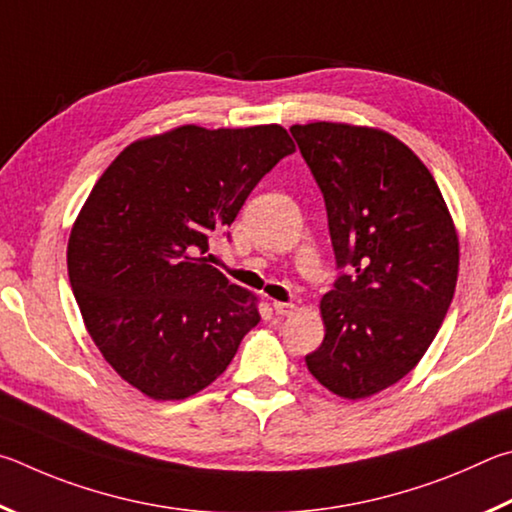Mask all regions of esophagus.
I'll return each mask as SVG.
<instances>
[{"label": "esophagus", "mask_w": 512, "mask_h": 512, "mask_svg": "<svg viewBox=\"0 0 512 512\" xmlns=\"http://www.w3.org/2000/svg\"><path fill=\"white\" fill-rule=\"evenodd\" d=\"M297 310V306L294 303H288V301H274V312L279 317H290L292 312Z\"/></svg>", "instance_id": "esophagus-1"}]
</instances>
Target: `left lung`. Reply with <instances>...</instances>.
<instances>
[{
    "instance_id": "left-lung-1",
    "label": "left lung",
    "mask_w": 512,
    "mask_h": 512,
    "mask_svg": "<svg viewBox=\"0 0 512 512\" xmlns=\"http://www.w3.org/2000/svg\"><path fill=\"white\" fill-rule=\"evenodd\" d=\"M290 132L324 193L342 270L319 303L326 335L306 355L308 371L337 396L369 398L434 342L454 297L459 238L432 173L393 134L328 121Z\"/></svg>"
}]
</instances>
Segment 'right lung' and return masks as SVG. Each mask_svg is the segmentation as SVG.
I'll use <instances>...</instances> for the list:
<instances>
[{"mask_svg": "<svg viewBox=\"0 0 512 512\" xmlns=\"http://www.w3.org/2000/svg\"><path fill=\"white\" fill-rule=\"evenodd\" d=\"M292 152L281 125H182L130 143L92 188L69 236V283L105 362L143 396H195L261 321L254 294L204 254Z\"/></svg>", "mask_w": 512, "mask_h": 512, "instance_id": "right-lung-1", "label": "right lung"}]
</instances>
